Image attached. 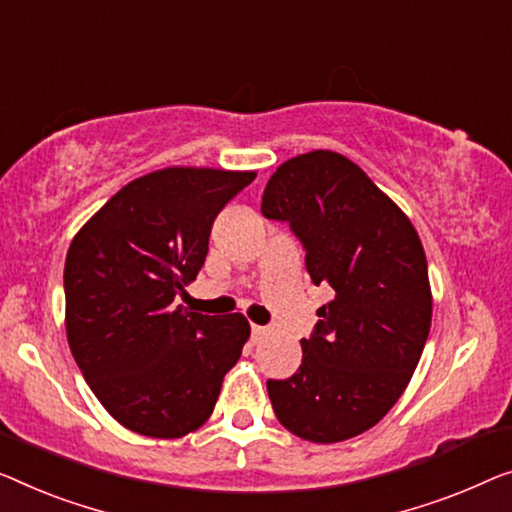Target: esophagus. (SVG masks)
Listing matches in <instances>:
<instances>
[{"label": "esophagus", "instance_id": "obj_1", "mask_svg": "<svg viewBox=\"0 0 512 512\" xmlns=\"http://www.w3.org/2000/svg\"><path fill=\"white\" fill-rule=\"evenodd\" d=\"M250 333H253V338H262V335L266 333V326H259V324H253L250 326Z\"/></svg>", "mask_w": 512, "mask_h": 512}]
</instances>
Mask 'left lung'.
<instances>
[{"mask_svg":"<svg viewBox=\"0 0 512 512\" xmlns=\"http://www.w3.org/2000/svg\"><path fill=\"white\" fill-rule=\"evenodd\" d=\"M262 213L289 223L312 282L335 292L301 340L299 370L266 381L273 411L312 444L352 439L388 414L423 354L432 322L423 243L398 204L335 151L285 160Z\"/></svg>","mask_w":512,"mask_h":512,"instance_id":"8db88e82","label":"left lung"}]
</instances>
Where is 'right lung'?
Instances as JSON below:
<instances>
[{
    "label": "right lung",
    "instance_id": "right-lung-1",
    "mask_svg": "<svg viewBox=\"0 0 512 512\" xmlns=\"http://www.w3.org/2000/svg\"><path fill=\"white\" fill-rule=\"evenodd\" d=\"M255 172L165 167L126 183L66 255V335L108 414L144 437L177 439L216 407L250 338L248 319L183 312L213 220Z\"/></svg>",
    "mask_w": 512,
    "mask_h": 512
}]
</instances>
